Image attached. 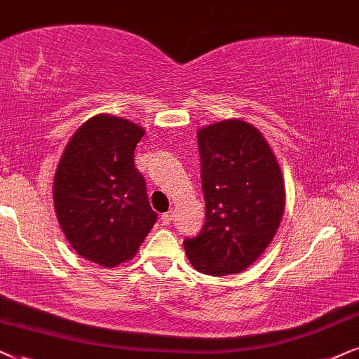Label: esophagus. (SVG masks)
Instances as JSON below:
<instances>
[{
  "label": "esophagus",
  "mask_w": 359,
  "mask_h": 359,
  "mask_svg": "<svg viewBox=\"0 0 359 359\" xmlns=\"http://www.w3.org/2000/svg\"><path fill=\"white\" fill-rule=\"evenodd\" d=\"M170 222H172V212H167L164 215H161V223L164 224V226L170 224Z\"/></svg>",
  "instance_id": "1"
}]
</instances>
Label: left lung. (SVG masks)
Wrapping results in <instances>:
<instances>
[{"label":"left lung","instance_id":"1","mask_svg":"<svg viewBox=\"0 0 359 359\" xmlns=\"http://www.w3.org/2000/svg\"><path fill=\"white\" fill-rule=\"evenodd\" d=\"M205 224L184 248L195 269L238 274L274 238L285 207L280 167L264 136L241 119H223L197 133Z\"/></svg>","mask_w":359,"mask_h":359}]
</instances>
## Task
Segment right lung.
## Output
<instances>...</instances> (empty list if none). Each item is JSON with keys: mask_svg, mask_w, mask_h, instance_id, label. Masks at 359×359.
I'll return each mask as SVG.
<instances>
[{"mask_svg": "<svg viewBox=\"0 0 359 359\" xmlns=\"http://www.w3.org/2000/svg\"><path fill=\"white\" fill-rule=\"evenodd\" d=\"M142 136L144 130L128 119L97 114L75 131L57 165L54 205L62 231L80 256L100 266L131 259L157 219L135 167Z\"/></svg>", "mask_w": 359, "mask_h": 359, "instance_id": "right-lung-1", "label": "right lung"}]
</instances>
